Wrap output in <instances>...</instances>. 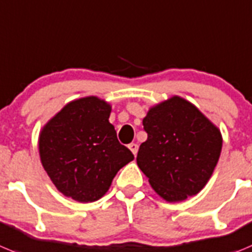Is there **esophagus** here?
Returning a JSON list of instances; mask_svg holds the SVG:
<instances>
[{
  "label": "esophagus",
  "mask_w": 252,
  "mask_h": 252,
  "mask_svg": "<svg viewBox=\"0 0 252 252\" xmlns=\"http://www.w3.org/2000/svg\"><path fill=\"white\" fill-rule=\"evenodd\" d=\"M128 148L130 149L131 153L134 154V156H137V153H138V144H137V143H130V144L128 146Z\"/></svg>",
  "instance_id": "34e87169"
}]
</instances>
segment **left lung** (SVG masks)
<instances>
[{
  "label": "left lung",
  "mask_w": 252,
  "mask_h": 252,
  "mask_svg": "<svg viewBox=\"0 0 252 252\" xmlns=\"http://www.w3.org/2000/svg\"><path fill=\"white\" fill-rule=\"evenodd\" d=\"M143 126L148 138L140 144L137 163L152 188L168 202L198 193L219 162L220 129L181 96L152 106Z\"/></svg>",
  "instance_id": "obj_1"
}]
</instances>
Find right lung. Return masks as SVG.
Segmentation results:
<instances>
[{"label": "right lung", "mask_w": 252, "mask_h": 252, "mask_svg": "<svg viewBox=\"0 0 252 252\" xmlns=\"http://www.w3.org/2000/svg\"><path fill=\"white\" fill-rule=\"evenodd\" d=\"M112 106L96 96L70 101L38 137L42 167L55 187L78 202L108 192L118 171L134 159L109 123Z\"/></svg>", "instance_id": "right-lung-1"}]
</instances>
